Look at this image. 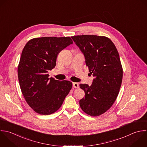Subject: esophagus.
I'll return each mask as SVG.
<instances>
[{
    "mask_svg": "<svg viewBox=\"0 0 147 147\" xmlns=\"http://www.w3.org/2000/svg\"><path fill=\"white\" fill-rule=\"evenodd\" d=\"M72 86H73V87H74V88H79V84L78 83H72Z\"/></svg>",
    "mask_w": 147,
    "mask_h": 147,
    "instance_id": "obj_1",
    "label": "esophagus"
}]
</instances>
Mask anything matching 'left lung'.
Returning <instances> with one entry per match:
<instances>
[{
    "instance_id": "obj_1",
    "label": "left lung",
    "mask_w": 147,
    "mask_h": 147,
    "mask_svg": "<svg viewBox=\"0 0 147 147\" xmlns=\"http://www.w3.org/2000/svg\"><path fill=\"white\" fill-rule=\"evenodd\" d=\"M71 37L83 53L86 65L94 77L90 86L79 85L85 92L80 106L88 115H100L111 107L121 86L123 70L118 52L111 40L105 36Z\"/></svg>"
}]
</instances>
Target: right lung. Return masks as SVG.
I'll use <instances>...</instances> for the list:
<instances>
[{"label": "right lung", "instance_id": "right-lung-1", "mask_svg": "<svg viewBox=\"0 0 147 147\" xmlns=\"http://www.w3.org/2000/svg\"><path fill=\"white\" fill-rule=\"evenodd\" d=\"M73 44L69 37L35 38L25 45L18 67L22 93L29 106L42 115L54 113L61 106L72 88V82L49 78L58 54Z\"/></svg>", "mask_w": 147, "mask_h": 147}]
</instances>
